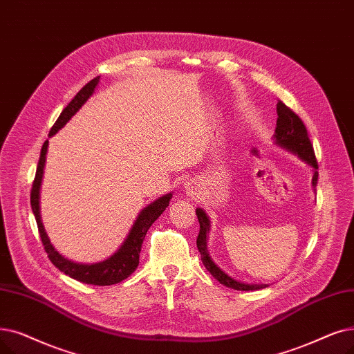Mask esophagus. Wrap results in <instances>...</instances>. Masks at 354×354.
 Here are the masks:
<instances>
[{
	"instance_id": "esophagus-1",
	"label": "esophagus",
	"mask_w": 354,
	"mask_h": 354,
	"mask_svg": "<svg viewBox=\"0 0 354 354\" xmlns=\"http://www.w3.org/2000/svg\"><path fill=\"white\" fill-rule=\"evenodd\" d=\"M185 191H187V194H188L189 196H192V198L198 196V194H199L198 182H195V180H189V182H187V183H185Z\"/></svg>"
}]
</instances>
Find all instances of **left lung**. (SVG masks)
<instances>
[{
    "mask_svg": "<svg viewBox=\"0 0 354 354\" xmlns=\"http://www.w3.org/2000/svg\"><path fill=\"white\" fill-rule=\"evenodd\" d=\"M276 113H278V121H276V130H274V140L276 145H279L281 147L295 153V155L299 156L304 162L311 165L315 171L313 176V187H317L318 182V163L315 159V153L311 145V140L308 137V131H306V127L302 122V120L292 111L288 105H285L281 100L278 101V105H276ZM196 217L199 221V234L196 239V248L201 253V260L207 270L217 279L221 285L232 288L236 290H256V289H263L268 285H249V283H243L239 282L233 278L223 272L217 265H215L207 250V234L209 232V220L207 217V214L204 209L196 208Z\"/></svg>",
    "mask_w": 354,
    "mask_h": 354,
    "instance_id": "left-lung-1",
    "label": "left lung"
}]
</instances>
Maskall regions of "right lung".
Listing matches in <instances>:
<instances>
[{"mask_svg": "<svg viewBox=\"0 0 354 354\" xmlns=\"http://www.w3.org/2000/svg\"><path fill=\"white\" fill-rule=\"evenodd\" d=\"M100 76L97 78L91 80L80 92L73 97V100L65 106V110L60 113L59 118L53 124V127L49 131V136H53L57 130L62 129L66 122L71 120V117L78 111L82 104L92 95L95 86L98 85ZM48 146L49 140H46L43 143L41 151H40V159L37 163V171L36 176L33 180V187H32V194H30V204H32V209L36 217L37 228H39V234L43 243L44 252L48 253V257L50 259V262L60 270L71 276L72 279L80 281L82 283L88 285H98V286H105V285H114L121 281H124L126 278L136 270V268L139 266V256L142 252V244L146 237L147 230L150 225L155 223L160 214L166 209L169 205V201H171L172 194H167L159 199H156L155 203L146 207L137 220L133 224L131 232L129 233L126 241L122 243L120 250L114 253L110 259L104 260V262L94 263V265H82V263H75L72 260L65 259L62 254H59L53 245L50 244L48 234L44 232V227L40 218V209H39V195H40V185H41V178H43V169H44V162H46V153H48Z\"/></svg>", "mask_w": 354, "mask_h": 354, "instance_id": "add662e5", "label": "right lung"}]
</instances>
